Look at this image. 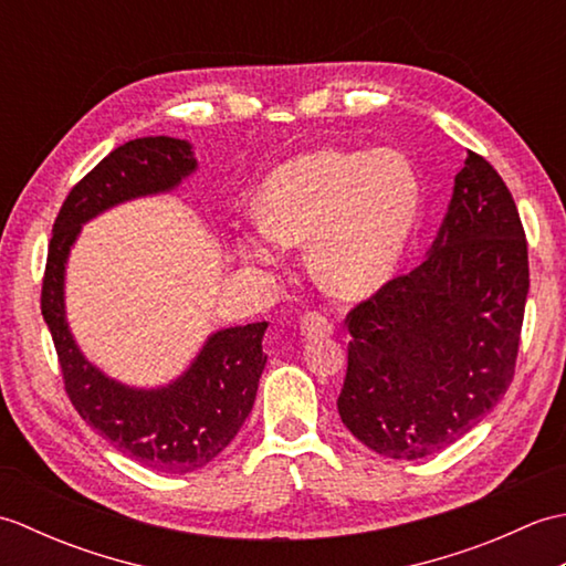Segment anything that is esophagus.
<instances>
[{"instance_id": "1", "label": "esophagus", "mask_w": 566, "mask_h": 566, "mask_svg": "<svg viewBox=\"0 0 566 566\" xmlns=\"http://www.w3.org/2000/svg\"><path fill=\"white\" fill-rule=\"evenodd\" d=\"M333 333V323L328 316L318 314V311H308L302 321V335L304 338H328Z\"/></svg>"}]
</instances>
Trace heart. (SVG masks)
<instances>
[{
	"label": "heart",
	"mask_w": 566,
	"mask_h": 566,
	"mask_svg": "<svg viewBox=\"0 0 566 566\" xmlns=\"http://www.w3.org/2000/svg\"><path fill=\"white\" fill-rule=\"evenodd\" d=\"M420 209L423 189L401 153L311 150L264 179L240 255L274 268L286 245L311 243L308 268L328 292L365 296L399 268Z\"/></svg>",
	"instance_id": "obj_1"
}]
</instances>
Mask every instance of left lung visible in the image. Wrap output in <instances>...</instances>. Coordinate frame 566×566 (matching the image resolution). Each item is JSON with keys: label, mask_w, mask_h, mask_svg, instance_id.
Masks as SVG:
<instances>
[{"label": "left lung", "mask_w": 566, "mask_h": 566, "mask_svg": "<svg viewBox=\"0 0 566 566\" xmlns=\"http://www.w3.org/2000/svg\"><path fill=\"white\" fill-rule=\"evenodd\" d=\"M527 243L501 175L467 150L426 260L357 304L345 323V428L391 460L436 454L506 394L518 357Z\"/></svg>", "instance_id": "8db88e82"}]
</instances>
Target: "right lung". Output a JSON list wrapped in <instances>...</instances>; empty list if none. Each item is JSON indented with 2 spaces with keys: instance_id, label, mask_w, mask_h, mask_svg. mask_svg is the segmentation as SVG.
<instances>
[{
  "instance_id": "add662e5",
  "label": "right lung",
  "mask_w": 566,
  "mask_h": 566,
  "mask_svg": "<svg viewBox=\"0 0 566 566\" xmlns=\"http://www.w3.org/2000/svg\"><path fill=\"white\" fill-rule=\"evenodd\" d=\"M195 170V150L170 136L136 138L112 150L63 201L41 290L65 391L82 420L130 460L170 474L209 464L245 423L268 363L262 353L268 321L216 331L182 377L158 389H134L80 353L65 318V264L82 223L116 203L172 191Z\"/></svg>"
}]
</instances>
